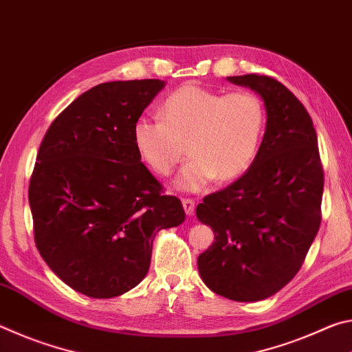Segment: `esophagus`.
<instances>
[{
    "mask_svg": "<svg viewBox=\"0 0 352 352\" xmlns=\"http://www.w3.org/2000/svg\"><path fill=\"white\" fill-rule=\"evenodd\" d=\"M182 204H183V208H184V212H186L188 216H192L195 201L192 199H182Z\"/></svg>",
    "mask_w": 352,
    "mask_h": 352,
    "instance_id": "1",
    "label": "esophagus"
}]
</instances>
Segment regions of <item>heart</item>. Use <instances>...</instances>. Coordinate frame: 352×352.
<instances>
[{"instance_id": "heart-1", "label": "heart", "mask_w": 352, "mask_h": 352, "mask_svg": "<svg viewBox=\"0 0 352 352\" xmlns=\"http://www.w3.org/2000/svg\"><path fill=\"white\" fill-rule=\"evenodd\" d=\"M160 119H136V153L157 175H169L188 152L175 184L197 192L219 178L230 182L253 164L265 129V107L248 90L223 91L186 83L160 107Z\"/></svg>"}]
</instances>
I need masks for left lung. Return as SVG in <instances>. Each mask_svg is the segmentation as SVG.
I'll return each instance as SVG.
<instances>
[{
    "mask_svg": "<svg viewBox=\"0 0 352 352\" xmlns=\"http://www.w3.org/2000/svg\"><path fill=\"white\" fill-rule=\"evenodd\" d=\"M226 79L264 100L265 133L245 174L197 206L214 231L197 267L214 294L250 302L275 295L301 269L320 228L324 177L314 122L294 93L269 76Z\"/></svg>",
    "mask_w": 352,
    "mask_h": 352,
    "instance_id": "left-lung-1",
    "label": "left lung"
}]
</instances>
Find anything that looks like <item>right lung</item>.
Segmentation results:
<instances>
[{
    "instance_id": "add662e5",
    "label": "right lung",
    "mask_w": 352,
    "mask_h": 352,
    "mask_svg": "<svg viewBox=\"0 0 352 352\" xmlns=\"http://www.w3.org/2000/svg\"><path fill=\"white\" fill-rule=\"evenodd\" d=\"M164 88L158 79L99 83L47 129L29 183L34 237L50 269L80 294L113 298L138 285L155 234L184 210L136 153L132 130Z\"/></svg>"
}]
</instances>
